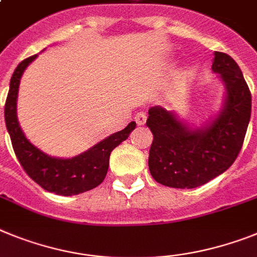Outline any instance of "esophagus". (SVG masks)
Instances as JSON below:
<instances>
[{
  "label": "esophagus",
  "instance_id": "1",
  "mask_svg": "<svg viewBox=\"0 0 257 257\" xmlns=\"http://www.w3.org/2000/svg\"><path fill=\"white\" fill-rule=\"evenodd\" d=\"M135 120H137V123L139 126H142V124H144L147 122V114L143 113V111H140V113H138L135 115Z\"/></svg>",
  "mask_w": 257,
  "mask_h": 257
}]
</instances>
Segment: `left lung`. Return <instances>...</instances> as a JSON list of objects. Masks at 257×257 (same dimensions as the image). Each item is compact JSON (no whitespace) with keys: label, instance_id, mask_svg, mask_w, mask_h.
Segmentation results:
<instances>
[{"label":"left lung","instance_id":"obj_1","mask_svg":"<svg viewBox=\"0 0 257 257\" xmlns=\"http://www.w3.org/2000/svg\"><path fill=\"white\" fill-rule=\"evenodd\" d=\"M226 96L220 113L200 128H192L174 111L148 110L153 134L148 166L153 179L174 188H195L226 172L242 150L251 118V92L235 61L214 52L212 65Z\"/></svg>","mask_w":257,"mask_h":257}]
</instances>
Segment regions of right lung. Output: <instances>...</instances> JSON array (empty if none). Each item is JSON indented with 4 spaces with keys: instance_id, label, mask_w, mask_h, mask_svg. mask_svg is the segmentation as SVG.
I'll return each mask as SVG.
<instances>
[{
    "instance_id": "1",
    "label": "right lung",
    "mask_w": 257,
    "mask_h": 257,
    "mask_svg": "<svg viewBox=\"0 0 257 257\" xmlns=\"http://www.w3.org/2000/svg\"><path fill=\"white\" fill-rule=\"evenodd\" d=\"M37 54L22 61L10 80L5 104L6 128L12 139L15 156L31 179L44 190L62 196H71L97 187L105 179L111 151L126 140L137 123L130 122L123 130L111 134L88 151L71 159H58L44 153L30 143L17 117V101L21 78Z\"/></svg>"
}]
</instances>
